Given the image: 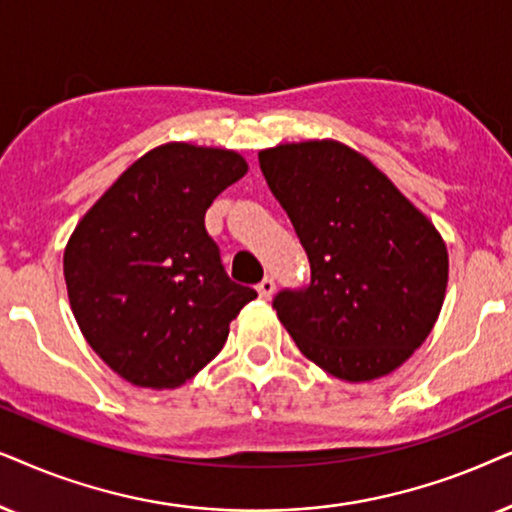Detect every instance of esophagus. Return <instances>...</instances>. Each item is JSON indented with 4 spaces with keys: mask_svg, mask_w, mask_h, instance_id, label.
<instances>
[{
    "mask_svg": "<svg viewBox=\"0 0 512 512\" xmlns=\"http://www.w3.org/2000/svg\"><path fill=\"white\" fill-rule=\"evenodd\" d=\"M274 290H276V283H274V278H262L260 283H257V292H260V297H264V299H269L271 295H274Z\"/></svg>",
    "mask_w": 512,
    "mask_h": 512,
    "instance_id": "esophagus-1",
    "label": "esophagus"
}]
</instances>
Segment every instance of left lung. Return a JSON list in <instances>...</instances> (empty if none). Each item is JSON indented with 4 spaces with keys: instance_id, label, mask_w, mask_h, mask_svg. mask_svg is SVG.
Wrapping results in <instances>:
<instances>
[{
    "instance_id": "obj_1",
    "label": "left lung",
    "mask_w": 512,
    "mask_h": 512,
    "mask_svg": "<svg viewBox=\"0 0 512 512\" xmlns=\"http://www.w3.org/2000/svg\"><path fill=\"white\" fill-rule=\"evenodd\" d=\"M260 168L311 264L274 309L297 349L332 377L398 370L431 335L447 290V245L370 159L337 140L260 152Z\"/></svg>"
}]
</instances>
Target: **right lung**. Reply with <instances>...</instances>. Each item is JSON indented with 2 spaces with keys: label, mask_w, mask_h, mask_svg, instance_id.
<instances>
[{
  "label": "right lung",
  "mask_w": 512,
  "mask_h": 512,
  "mask_svg": "<svg viewBox=\"0 0 512 512\" xmlns=\"http://www.w3.org/2000/svg\"><path fill=\"white\" fill-rule=\"evenodd\" d=\"M245 173L231 149L168 142L126 168L72 231L63 257L72 313L88 346L131 384H185L257 297L227 276L203 222Z\"/></svg>",
  "instance_id": "1"
}]
</instances>
